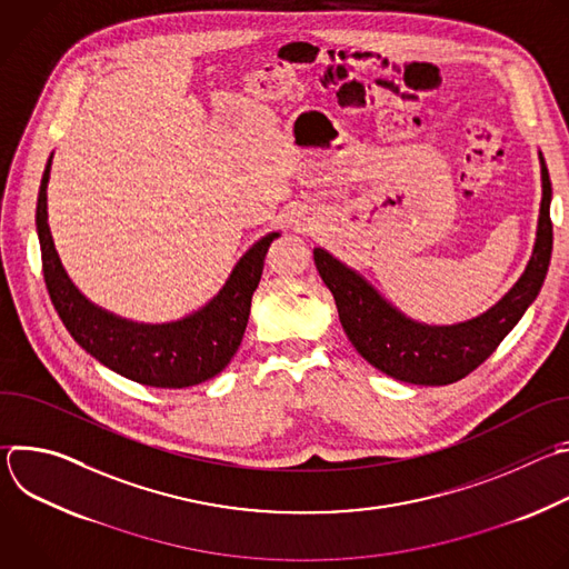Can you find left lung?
<instances>
[{
    "instance_id": "obj_1",
    "label": "left lung",
    "mask_w": 569,
    "mask_h": 569,
    "mask_svg": "<svg viewBox=\"0 0 569 569\" xmlns=\"http://www.w3.org/2000/svg\"><path fill=\"white\" fill-rule=\"evenodd\" d=\"M540 159V213L533 250L520 279L483 312L457 323H426L398 310L358 270L315 248V268L333 292L342 329L356 351L378 371L412 385H450L489 358L538 297L551 259V182Z\"/></svg>"
}]
</instances>
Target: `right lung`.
<instances>
[{
    "instance_id": "add662e5",
    "label": "right lung",
    "mask_w": 569,
    "mask_h": 569,
    "mask_svg": "<svg viewBox=\"0 0 569 569\" xmlns=\"http://www.w3.org/2000/svg\"><path fill=\"white\" fill-rule=\"evenodd\" d=\"M51 159L40 180L36 231L51 303L69 336L114 373L148 387L182 389L218 376L240 347L252 295L263 274L270 242L281 231L261 236L231 268L222 288L198 310L161 323L126 319L90 301L69 279L49 229L47 187Z\"/></svg>"
}]
</instances>
